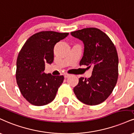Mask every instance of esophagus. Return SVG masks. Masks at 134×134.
<instances>
[{"label":"esophagus","mask_w":134,"mask_h":134,"mask_svg":"<svg viewBox=\"0 0 134 134\" xmlns=\"http://www.w3.org/2000/svg\"><path fill=\"white\" fill-rule=\"evenodd\" d=\"M70 74H64V77H65V78H67V77H70Z\"/></svg>","instance_id":"esophagus-1"}]
</instances>
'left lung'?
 Returning a JSON list of instances; mask_svg holds the SVG:
<instances>
[{"instance_id":"left-lung-1","label":"left lung","mask_w":134,"mask_h":134,"mask_svg":"<svg viewBox=\"0 0 134 134\" xmlns=\"http://www.w3.org/2000/svg\"><path fill=\"white\" fill-rule=\"evenodd\" d=\"M84 44L80 65L93 68L90 78L80 77L74 88L80 102L89 105L101 104L113 91L118 79L117 50L107 34L97 28H85L71 32Z\"/></svg>"}]
</instances>
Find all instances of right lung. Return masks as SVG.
I'll return each instance as SVG.
<instances>
[{
    "label": "right lung",
    "mask_w": 134,
    "mask_h": 134,
    "mask_svg": "<svg viewBox=\"0 0 134 134\" xmlns=\"http://www.w3.org/2000/svg\"><path fill=\"white\" fill-rule=\"evenodd\" d=\"M69 33L42 31L27 39L19 53L16 80L21 93L30 104L45 105L54 100L64 81L63 75L45 74V64L54 61V48Z\"/></svg>",
    "instance_id": "right-lung-1"
}]
</instances>
